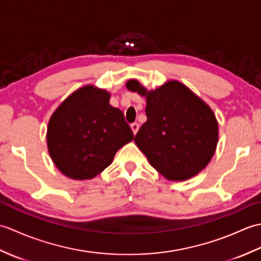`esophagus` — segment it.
<instances>
[{
	"mask_svg": "<svg viewBox=\"0 0 261 261\" xmlns=\"http://www.w3.org/2000/svg\"><path fill=\"white\" fill-rule=\"evenodd\" d=\"M130 126H131V129H132V132H134V135H137L138 130H139V124H138V123H132Z\"/></svg>",
	"mask_w": 261,
	"mask_h": 261,
	"instance_id": "1",
	"label": "esophagus"
}]
</instances>
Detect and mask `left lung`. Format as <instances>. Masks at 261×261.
Masks as SVG:
<instances>
[{
  "label": "left lung",
  "mask_w": 261,
  "mask_h": 261,
  "mask_svg": "<svg viewBox=\"0 0 261 261\" xmlns=\"http://www.w3.org/2000/svg\"><path fill=\"white\" fill-rule=\"evenodd\" d=\"M125 85L146 97L147 121L135 142L149 164L174 181L190 179L206 167L219 140L212 109L178 81H168L152 91L137 80Z\"/></svg>",
  "instance_id": "obj_1"
}]
</instances>
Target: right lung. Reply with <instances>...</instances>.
Wrapping results in <instances>:
<instances>
[{"mask_svg":"<svg viewBox=\"0 0 261 261\" xmlns=\"http://www.w3.org/2000/svg\"><path fill=\"white\" fill-rule=\"evenodd\" d=\"M111 94L85 85L55 110L47 127V147L55 166L68 178L92 179L112 164L116 151L134 140Z\"/></svg>","mask_w":261,"mask_h":261,"instance_id":"obj_1","label":"right lung"}]
</instances>
